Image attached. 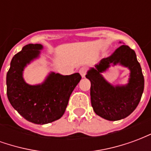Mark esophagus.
Here are the masks:
<instances>
[{"instance_id": "34e87169", "label": "esophagus", "mask_w": 151, "mask_h": 151, "mask_svg": "<svg viewBox=\"0 0 151 151\" xmlns=\"http://www.w3.org/2000/svg\"><path fill=\"white\" fill-rule=\"evenodd\" d=\"M86 71H87L86 67H82L81 69H79V73L81 74L82 78H85L86 74Z\"/></svg>"}]
</instances>
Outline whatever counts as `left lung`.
<instances>
[{"label":"left lung","mask_w":151,"mask_h":151,"mask_svg":"<svg viewBox=\"0 0 151 151\" xmlns=\"http://www.w3.org/2000/svg\"><path fill=\"white\" fill-rule=\"evenodd\" d=\"M117 64L130 70L128 83L124 85H112L101 74L111 65ZM86 78L91 84V101L94 111L102 118L111 121L129 116L137 107L144 91V77L136 53L125 44L89 69Z\"/></svg>","instance_id":"left-lung-1"}]
</instances>
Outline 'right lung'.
<instances>
[{
	"label": "right lung",
	"instance_id": "right-lung-1",
	"mask_svg": "<svg viewBox=\"0 0 151 151\" xmlns=\"http://www.w3.org/2000/svg\"><path fill=\"white\" fill-rule=\"evenodd\" d=\"M43 46L30 43L13 57L6 75L7 96L12 107L26 120L45 124L62 116L69 97L81 80L78 73L61 75L51 72L40 84L30 85L23 78L27 65L38 59Z\"/></svg>",
	"mask_w": 151,
	"mask_h": 151
}]
</instances>
